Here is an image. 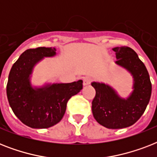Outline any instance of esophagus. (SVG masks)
Returning <instances> with one entry per match:
<instances>
[{"mask_svg": "<svg viewBox=\"0 0 157 157\" xmlns=\"http://www.w3.org/2000/svg\"><path fill=\"white\" fill-rule=\"evenodd\" d=\"M92 77L90 76H86V77H84L83 78V86H88L90 84V82L92 81Z\"/></svg>", "mask_w": 157, "mask_h": 157, "instance_id": "esophagus-1", "label": "esophagus"}]
</instances>
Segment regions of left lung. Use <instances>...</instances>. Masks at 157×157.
I'll return each mask as SVG.
<instances>
[{
  "label": "left lung",
  "instance_id": "left-lung-1",
  "mask_svg": "<svg viewBox=\"0 0 157 157\" xmlns=\"http://www.w3.org/2000/svg\"><path fill=\"white\" fill-rule=\"evenodd\" d=\"M112 50L116 52V64L133 76V91L124 98L109 85L94 81L91 86L96 94L92 112L101 125L107 129H122L134 124L144 114L151 98V83L146 67L134 50L121 46Z\"/></svg>",
  "mask_w": 157,
  "mask_h": 157
}]
</instances>
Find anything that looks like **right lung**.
<instances>
[{
    "mask_svg": "<svg viewBox=\"0 0 157 157\" xmlns=\"http://www.w3.org/2000/svg\"><path fill=\"white\" fill-rule=\"evenodd\" d=\"M56 55V49L38 47L21 54L9 74L6 94L11 109L23 124L33 129H46L59 123L66 112L71 96L82 90L83 81L47 83L33 86L34 67L44 58Z\"/></svg>",
    "mask_w": 157,
    "mask_h": 157,
    "instance_id": "add662e5",
    "label": "right lung"
}]
</instances>
